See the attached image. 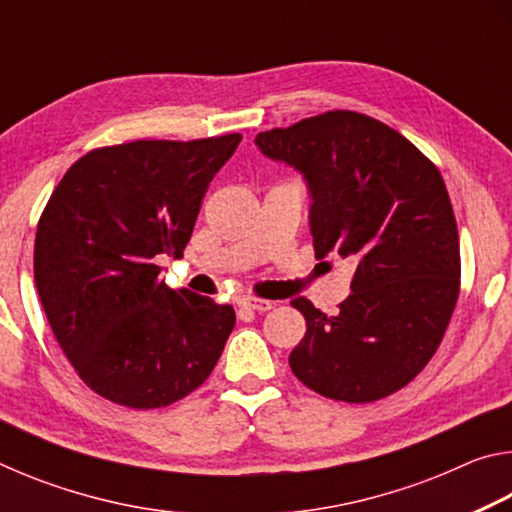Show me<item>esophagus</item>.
I'll return each mask as SVG.
<instances>
[{"label":"esophagus","instance_id":"esophagus-1","mask_svg":"<svg viewBox=\"0 0 512 512\" xmlns=\"http://www.w3.org/2000/svg\"><path fill=\"white\" fill-rule=\"evenodd\" d=\"M239 307H246V309H253V311H268V309L275 307V302L273 300H259V298H241Z\"/></svg>","mask_w":512,"mask_h":512}]
</instances>
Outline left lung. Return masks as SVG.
I'll list each match as a JSON object with an SVG mask.
<instances>
[{
	"instance_id": "8db88e82",
	"label": "left lung",
	"mask_w": 512,
	"mask_h": 512,
	"mask_svg": "<svg viewBox=\"0 0 512 512\" xmlns=\"http://www.w3.org/2000/svg\"><path fill=\"white\" fill-rule=\"evenodd\" d=\"M255 144L305 180L316 257L357 264L336 316L291 300L307 320L293 375L341 402L400 391L443 341L458 298L461 253L443 176L406 137L350 110L259 133Z\"/></svg>"
}]
</instances>
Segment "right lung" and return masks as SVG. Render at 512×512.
Masks as SVG:
<instances>
[{
	"label": "right lung",
	"mask_w": 512,
	"mask_h": 512,
	"mask_svg": "<svg viewBox=\"0 0 512 512\" xmlns=\"http://www.w3.org/2000/svg\"><path fill=\"white\" fill-rule=\"evenodd\" d=\"M241 142L140 140L90 151L51 194L33 271L49 325L94 393L131 409L183 400L210 377L235 309L160 280Z\"/></svg>",
	"instance_id": "1"
}]
</instances>
